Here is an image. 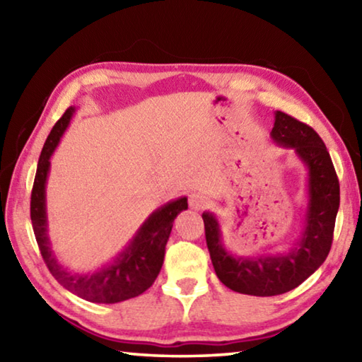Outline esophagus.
Listing matches in <instances>:
<instances>
[{"label": "esophagus", "mask_w": 362, "mask_h": 362, "mask_svg": "<svg viewBox=\"0 0 362 362\" xmlns=\"http://www.w3.org/2000/svg\"><path fill=\"white\" fill-rule=\"evenodd\" d=\"M207 203H209V201H207L206 194H203L201 192H194V193H192V194L188 196V204H189V207H192L193 211L204 209V207L207 206Z\"/></svg>", "instance_id": "obj_1"}]
</instances>
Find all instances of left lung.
Listing matches in <instances>:
<instances>
[{
	"label": "left lung",
	"instance_id": "8db88e82",
	"mask_svg": "<svg viewBox=\"0 0 362 362\" xmlns=\"http://www.w3.org/2000/svg\"><path fill=\"white\" fill-rule=\"evenodd\" d=\"M272 140L291 148L308 170V201L298 240L286 252L241 257L222 241V228L212 212H203L206 243L217 278L228 289L255 297L289 292L320 268L332 246L340 187L332 159L321 137L310 126L283 112H274Z\"/></svg>",
	"mask_w": 362,
	"mask_h": 362
}]
</instances>
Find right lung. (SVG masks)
I'll return each mask as SVG.
<instances>
[{
  "instance_id": "obj_1",
  "label": "right lung",
  "mask_w": 362,
  "mask_h": 362,
  "mask_svg": "<svg viewBox=\"0 0 362 362\" xmlns=\"http://www.w3.org/2000/svg\"><path fill=\"white\" fill-rule=\"evenodd\" d=\"M75 112V107L66 110L62 118L52 127L45 146H42L32 189V203H30L35 238L49 272L66 291L94 303L124 302V300L144 293L155 283L161 272L174 220L182 211L188 209L187 196L169 201L153 211L148 218L140 225L132 240H129L124 249L107 265L89 273L70 272L57 260L47 235L46 183L49 169H51V156L60 144V139L69 127Z\"/></svg>"
}]
</instances>
